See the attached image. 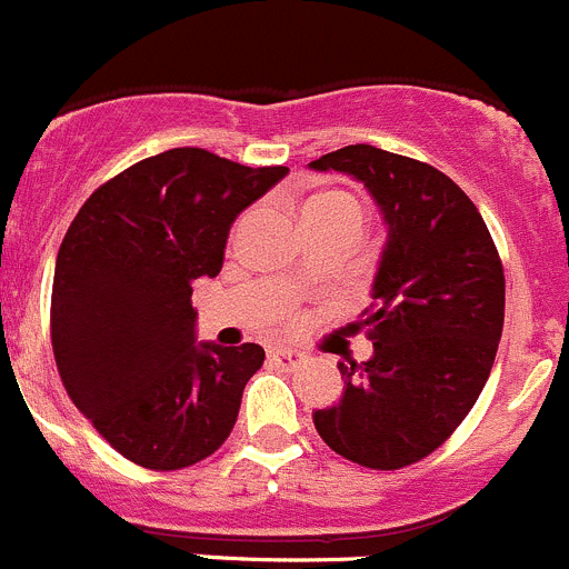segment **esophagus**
Instances as JSON below:
<instances>
[{
    "mask_svg": "<svg viewBox=\"0 0 569 569\" xmlns=\"http://www.w3.org/2000/svg\"><path fill=\"white\" fill-rule=\"evenodd\" d=\"M268 359L284 370H296L307 362V357L301 351H292V348H273V351H268Z\"/></svg>",
    "mask_w": 569,
    "mask_h": 569,
    "instance_id": "34e87169",
    "label": "esophagus"
}]
</instances>
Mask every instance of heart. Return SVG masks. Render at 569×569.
<instances>
[{
    "label": "heart",
    "instance_id": "obj_1",
    "mask_svg": "<svg viewBox=\"0 0 569 569\" xmlns=\"http://www.w3.org/2000/svg\"><path fill=\"white\" fill-rule=\"evenodd\" d=\"M326 216H353L362 221V207H359L357 199H351V196L346 193H320L303 204V212H301L303 221H312V218H326Z\"/></svg>",
    "mask_w": 569,
    "mask_h": 569
}]
</instances>
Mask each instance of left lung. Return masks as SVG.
<instances>
[{
  "mask_svg": "<svg viewBox=\"0 0 569 569\" xmlns=\"http://www.w3.org/2000/svg\"><path fill=\"white\" fill-rule=\"evenodd\" d=\"M309 166L359 179L390 229L357 326L373 357L337 365L346 392L315 412V429L362 468L401 470L435 453L487 385L503 331V262L478 207L429 162L357 143Z\"/></svg>",
  "mask_w": 569,
  "mask_h": 569,
  "instance_id": "8db88e82",
  "label": "left lung"
}]
</instances>
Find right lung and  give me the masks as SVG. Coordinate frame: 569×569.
Instances as JSON below:
<instances>
[{
    "instance_id": "obj_1",
    "label": "right lung",
    "mask_w": 569,
    "mask_h": 569,
    "mask_svg": "<svg viewBox=\"0 0 569 569\" xmlns=\"http://www.w3.org/2000/svg\"><path fill=\"white\" fill-rule=\"evenodd\" d=\"M284 173L168 149L99 184L71 221L52 282L54 362L74 407L129 462L190 468L234 429L266 351L196 346L190 296L221 271L234 218Z\"/></svg>"
}]
</instances>
